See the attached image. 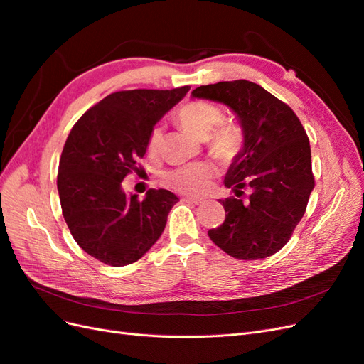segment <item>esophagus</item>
<instances>
[{"label":"esophagus","instance_id":"1","mask_svg":"<svg viewBox=\"0 0 364 364\" xmlns=\"http://www.w3.org/2000/svg\"><path fill=\"white\" fill-rule=\"evenodd\" d=\"M182 202L191 203V205H200L202 203L200 199H194V197H182Z\"/></svg>","mask_w":364,"mask_h":364}]
</instances>
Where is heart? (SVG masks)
<instances>
[{"instance_id":"obj_1","label":"heart","mask_w":364,"mask_h":364,"mask_svg":"<svg viewBox=\"0 0 364 364\" xmlns=\"http://www.w3.org/2000/svg\"><path fill=\"white\" fill-rule=\"evenodd\" d=\"M178 121L181 126L199 139H206L211 155L223 162L234 161L243 149V134L238 126L232 123H222L223 111L217 105L206 100H191L179 107ZM162 142V127H153L147 150L156 155ZM213 171L203 164L185 165L165 176V183L170 188L182 194H202L211 181Z\"/></svg>"}]
</instances>
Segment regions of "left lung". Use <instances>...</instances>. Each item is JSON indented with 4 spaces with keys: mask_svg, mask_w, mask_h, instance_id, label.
<instances>
[{
    "mask_svg": "<svg viewBox=\"0 0 364 364\" xmlns=\"http://www.w3.org/2000/svg\"><path fill=\"white\" fill-rule=\"evenodd\" d=\"M193 95L232 109L245 134L225 178L235 196L220 199L226 218L208 235L237 259L272 257L289 243L314 188L306 132L289 105L249 80L199 86Z\"/></svg>",
    "mask_w": 364,
    "mask_h": 364,
    "instance_id": "left-lung-1",
    "label": "left lung"
}]
</instances>
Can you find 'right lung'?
I'll return each mask as SVG.
<instances>
[{"label": "right lung", "mask_w": 364, "mask_h": 364, "mask_svg": "<svg viewBox=\"0 0 364 364\" xmlns=\"http://www.w3.org/2000/svg\"><path fill=\"white\" fill-rule=\"evenodd\" d=\"M190 86L109 94L79 118L65 142L58 190L65 222L86 253L107 266L136 262L156 243L178 196L149 190L144 200L121 183L138 171L150 132Z\"/></svg>", "instance_id": "obj_1"}]
</instances>
